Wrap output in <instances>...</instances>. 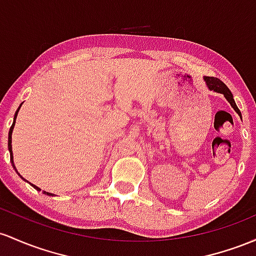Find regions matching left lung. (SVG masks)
<instances>
[{
	"label": "left lung",
	"mask_w": 256,
	"mask_h": 256,
	"mask_svg": "<svg viewBox=\"0 0 256 256\" xmlns=\"http://www.w3.org/2000/svg\"><path fill=\"white\" fill-rule=\"evenodd\" d=\"M203 80H204V82H206V87H208V90H212V92H215V93L222 94V96H225V99L230 102V105L232 106V108H234V110L236 111L238 114H240V118H242V114H240V108H237L236 102H234V96H232L231 90H228V86H226L222 81H220L219 78H215V77H206V76H204V77H203Z\"/></svg>",
	"instance_id": "left-lung-1"
}]
</instances>
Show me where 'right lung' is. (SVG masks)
I'll use <instances>...</instances> for the list:
<instances>
[{
    "label": "right lung",
    "instance_id": "right-lung-1",
    "mask_svg": "<svg viewBox=\"0 0 256 256\" xmlns=\"http://www.w3.org/2000/svg\"><path fill=\"white\" fill-rule=\"evenodd\" d=\"M22 104H20V106L18 108V110L16 111V114H14V120H13V124H12V127H10V133H8V150H10V162H12V166H13V168L16 169V166H14V160H13V151H12V133H13V129H14V126H16V116H18V112H19V110H20V108H22ZM16 174L19 175L20 178H22V179H24V178L22 176V175H20L18 172H16ZM25 180V179H24ZM31 185H32V184H31ZM34 186V188H36L37 191H41V188H37L36 185H32ZM44 194H47L48 196H54L53 194H50V192H44Z\"/></svg>",
    "mask_w": 256,
    "mask_h": 256
}]
</instances>
